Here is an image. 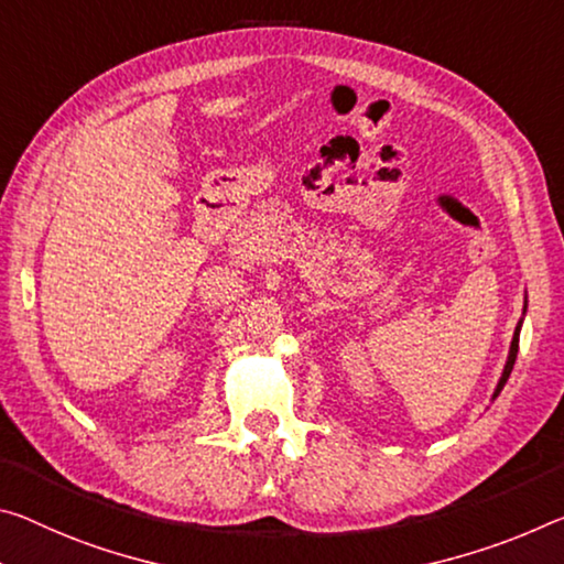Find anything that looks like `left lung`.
Instances as JSON below:
<instances>
[{
  "label": "left lung",
  "instance_id": "1",
  "mask_svg": "<svg viewBox=\"0 0 564 564\" xmlns=\"http://www.w3.org/2000/svg\"><path fill=\"white\" fill-rule=\"evenodd\" d=\"M524 311H527V299H524ZM520 328H522V321H520V324H517V328H514L512 346H509V356H507L505 371H502V377H499V383H497V389H495V394H491V399H497V397H499V391L505 389V383H507V379H509V373H512V366H514V361H517V351H520Z\"/></svg>",
  "mask_w": 564,
  "mask_h": 564
}]
</instances>
